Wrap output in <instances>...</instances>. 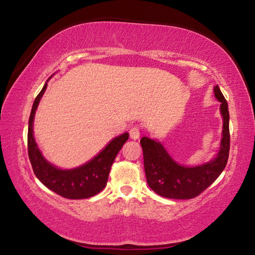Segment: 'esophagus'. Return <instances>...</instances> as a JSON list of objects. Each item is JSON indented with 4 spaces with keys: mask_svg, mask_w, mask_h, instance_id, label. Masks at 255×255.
I'll use <instances>...</instances> for the list:
<instances>
[{
    "mask_svg": "<svg viewBox=\"0 0 255 255\" xmlns=\"http://www.w3.org/2000/svg\"><path fill=\"white\" fill-rule=\"evenodd\" d=\"M129 135H130L131 139H138L140 136V128L138 126L131 127L130 130H129Z\"/></svg>",
    "mask_w": 255,
    "mask_h": 255,
    "instance_id": "1",
    "label": "esophagus"
}]
</instances>
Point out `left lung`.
Wrapping results in <instances>:
<instances>
[{
  "mask_svg": "<svg viewBox=\"0 0 255 255\" xmlns=\"http://www.w3.org/2000/svg\"><path fill=\"white\" fill-rule=\"evenodd\" d=\"M214 92L221 102L224 124L221 149L213 161L195 167L182 166L173 161L161 143L148 137L140 139L146 180L157 195L170 199H191L208 188L225 169L231 145L230 112L218 85L214 88Z\"/></svg>",
  "mask_w": 255,
  "mask_h": 255,
  "instance_id": "left-lung-1",
  "label": "left lung"
}]
</instances>
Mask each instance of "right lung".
<instances>
[{"instance_id": "1", "label": "right lung", "mask_w": 255, "mask_h": 255, "mask_svg": "<svg viewBox=\"0 0 255 255\" xmlns=\"http://www.w3.org/2000/svg\"><path fill=\"white\" fill-rule=\"evenodd\" d=\"M47 83L34 99L28 127V155L34 175L40 182L57 195L67 199H85L102 191L108 182V176L112 163L123 145L128 139V132L116 137L108 144L102 152L84 165L72 170H60L47 162L33 138V118L42 94L46 91Z\"/></svg>"}]
</instances>
